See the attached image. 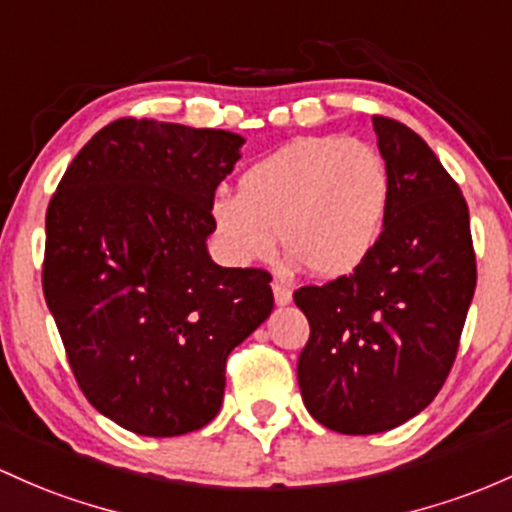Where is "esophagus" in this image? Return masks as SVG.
Returning a JSON list of instances; mask_svg holds the SVG:
<instances>
[{
    "label": "esophagus",
    "mask_w": 512,
    "mask_h": 512,
    "mask_svg": "<svg viewBox=\"0 0 512 512\" xmlns=\"http://www.w3.org/2000/svg\"><path fill=\"white\" fill-rule=\"evenodd\" d=\"M272 291H274V301H277V306H286V303H291V286L284 282V279H274L272 282Z\"/></svg>",
    "instance_id": "esophagus-1"
}]
</instances>
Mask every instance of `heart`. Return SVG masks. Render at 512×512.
<instances>
[{"mask_svg":"<svg viewBox=\"0 0 512 512\" xmlns=\"http://www.w3.org/2000/svg\"><path fill=\"white\" fill-rule=\"evenodd\" d=\"M391 209V172L374 145L306 136L260 157L240 194L209 204L213 233L235 265L269 260L279 247L316 277L340 279L372 257Z\"/></svg>","mask_w":512,"mask_h":512,"instance_id":"1","label":"heart"}]
</instances>
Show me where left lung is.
I'll return each mask as SVG.
<instances>
[{"label":"left lung","instance_id":"8db88e82","mask_svg":"<svg viewBox=\"0 0 512 512\" xmlns=\"http://www.w3.org/2000/svg\"><path fill=\"white\" fill-rule=\"evenodd\" d=\"M372 123L391 172L384 235L350 277L294 294L311 325L296 369L303 403L342 435L393 430L430 406L476 289L457 182L411 128L386 116Z\"/></svg>","mask_w":512,"mask_h":512}]
</instances>
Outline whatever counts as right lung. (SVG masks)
I'll use <instances>...</instances> for the list:
<instances>
[{
  "instance_id": "obj_1",
  "label": "right lung",
  "mask_w": 512,
  "mask_h": 512,
  "mask_svg": "<svg viewBox=\"0 0 512 512\" xmlns=\"http://www.w3.org/2000/svg\"><path fill=\"white\" fill-rule=\"evenodd\" d=\"M245 138L121 119L70 162L46 213L43 294L87 401L177 437L221 411L226 359L269 318L272 277L211 260L209 204Z\"/></svg>"
}]
</instances>
